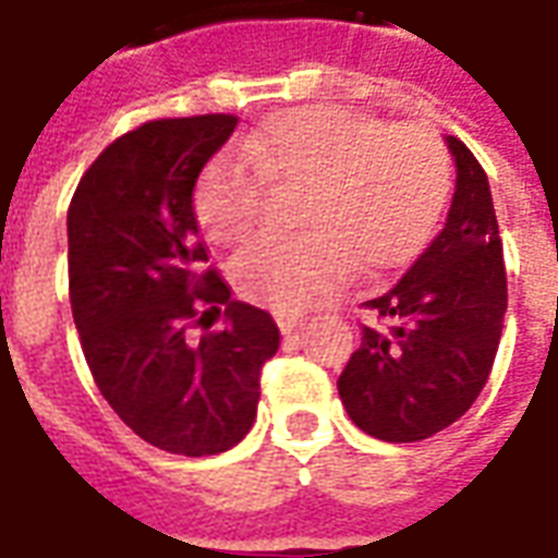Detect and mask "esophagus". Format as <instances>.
<instances>
[{"label": "esophagus", "instance_id": "34e87169", "mask_svg": "<svg viewBox=\"0 0 558 558\" xmlns=\"http://www.w3.org/2000/svg\"><path fill=\"white\" fill-rule=\"evenodd\" d=\"M275 319H278L280 331H283L287 338H290V335H295V331H299L304 323L302 314H287V311H278V314H275Z\"/></svg>", "mask_w": 558, "mask_h": 558}]
</instances>
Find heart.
Here are the masks:
<instances>
[{
	"label": "heart",
	"instance_id": "1",
	"mask_svg": "<svg viewBox=\"0 0 558 558\" xmlns=\"http://www.w3.org/2000/svg\"><path fill=\"white\" fill-rule=\"evenodd\" d=\"M247 170L215 158L194 187L199 227L215 244H235L263 223L268 184H307L304 235H266L239 254L242 295L295 311L347 283L355 263L388 271L427 244L451 194V158L427 125H388L350 107H295L244 137Z\"/></svg>",
	"mask_w": 558,
	"mask_h": 558
}]
</instances>
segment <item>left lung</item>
Listing matches in <instances>:
<instances>
[{
  "label": "left lung",
  "mask_w": 558,
  "mask_h": 558,
  "mask_svg": "<svg viewBox=\"0 0 558 558\" xmlns=\"http://www.w3.org/2000/svg\"><path fill=\"white\" fill-rule=\"evenodd\" d=\"M457 187L445 230L379 299L383 326L362 328L338 379L355 427L383 442H421L445 430L487 386L508 307L502 239L487 172L448 137Z\"/></svg>",
  "instance_id": "left-lung-1"
}]
</instances>
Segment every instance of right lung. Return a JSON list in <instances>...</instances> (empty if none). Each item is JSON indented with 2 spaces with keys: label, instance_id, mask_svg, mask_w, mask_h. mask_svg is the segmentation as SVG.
I'll return each mask as SVG.
<instances>
[{
  "label": "right lung",
  "instance_id": "add662e5",
  "mask_svg": "<svg viewBox=\"0 0 558 558\" xmlns=\"http://www.w3.org/2000/svg\"><path fill=\"white\" fill-rule=\"evenodd\" d=\"M235 125L208 113L134 128L92 160L68 206V292L95 386L140 439L170 454L242 442L263 364L280 347L271 314L235 302L206 268L196 227L194 184ZM220 303L228 326L191 339Z\"/></svg>",
  "mask_w": 558,
  "mask_h": 558
}]
</instances>
